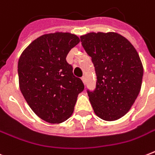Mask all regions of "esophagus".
I'll return each mask as SVG.
<instances>
[{
	"mask_svg": "<svg viewBox=\"0 0 155 155\" xmlns=\"http://www.w3.org/2000/svg\"><path fill=\"white\" fill-rule=\"evenodd\" d=\"M81 80H82L83 83H84V84H86V78H85V76H83V77L81 78Z\"/></svg>",
	"mask_w": 155,
	"mask_h": 155,
	"instance_id": "1",
	"label": "esophagus"
}]
</instances>
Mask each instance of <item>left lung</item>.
Masks as SVG:
<instances>
[{"label": "left lung", "mask_w": 155, "mask_h": 155, "mask_svg": "<svg viewBox=\"0 0 155 155\" xmlns=\"http://www.w3.org/2000/svg\"><path fill=\"white\" fill-rule=\"evenodd\" d=\"M97 74L94 91L87 95L95 113L116 120L129 112L142 87L143 67L130 42L117 33H88L80 37Z\"/></svg>", "instance_id": "left-lung-1"}]
</instances>
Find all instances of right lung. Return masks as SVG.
<instances>
[{
  "label": "right lung",
  "instance_id": "1",
  "mask_svg": "<svg viewBox=\"0 0 155 155\" xmlns=\"http://www.w3.org/2000/svg\"><path fill=\"white\" fill-rule=\"evenodd\" d=\"M80 38L71 33L40 36L28 46L18 60L19 87L34 113L45 121L58 124L72 114L78 95L84 89L66 60Z\"/></svg>",
  "mask_w": 155,
  "mask_h": 155
}]
</instances>
